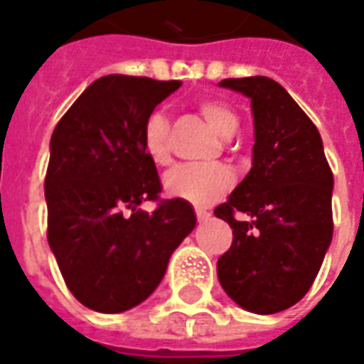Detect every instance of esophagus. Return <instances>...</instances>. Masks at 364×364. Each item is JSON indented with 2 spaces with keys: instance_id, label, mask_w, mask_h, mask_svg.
Instances as JSON below:
<instances>
[{
  "instance_id": "34e87169",
  "label": "esophagus",
  "mask_w": 364,
  "mask_h": 364,
  "mask_svg": "<svg viewBox=\"0 0 364 364\" xmlns=\"http://www.w3.org/2000/svg\"><path fill=\"white\" fill-rule=\"evenodd\" d=\"M208 218H210V213L203 210V208H199V210H197V220H199V223H205V220H208Z\"/></svg>"
}]
</instances>
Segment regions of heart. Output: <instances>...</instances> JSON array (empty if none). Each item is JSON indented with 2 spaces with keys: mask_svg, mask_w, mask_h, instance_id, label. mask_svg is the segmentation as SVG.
Listing matches in <instances>:
<instances>
[{
  "mask_svg": "<svg viewBox=\"0 0 364 364\" xmlns=\"http://www.w3.org/2000/svg\"><path fill=\"white\" fill-rule=\"evenodd\" d=\"M203 118L220 138H230L238 129L236 112L218 100H203L199 104ZM169 120L161 110L147 116L141 132V141L146 156L156 165H167L171 161L169 146ZM164 187L167 195L183 199L195 207H207L220 199L232 187V171L226 165H179L165 175Z\"/></svg>",
  "mask_w": 364,
  "mask_h": 364,
  "instance_id": "1",
  "label": "heart"
}]
</instances>
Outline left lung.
<instances>
[{"label": "left lung", "instance_id": "left-lung-1", "mask_svg": "<svg viewBox=\"0 0 364 364\" xmlns=\"http://www.w3.org/2000/svg\"><path fill=\"white\" fill-rule=\"evenodd\" d=\"M218 86L250 98L254 116L252 169L215 208L232 228L218 282L246 311L278 314L306 296L331 244L333 173L319 132L284 86L268 76Z\"/></svg>", "mask_w": 364, "mask_h": 364}]
</instances>
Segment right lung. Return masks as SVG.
Segmentation results:
<instances>
[{"mask_svg": "<svg viewBox=\"0 0 364 364\" xmlns=\"http://www.w3.org/2000/svg\"><path fill=\"white\" fill-rule=\"evenodd\" d=\"M179 80L108 75L94 80L50 136L45 177L49 246L73 296L100 314L139 306L164 279L175 248L197 225L187 200H161L146 156L147 116Z\"/></svg>", "mask_w": 364, "mask_h": 364, "instance_id": "add662e5", "label": "right lung"}]
</instances>
